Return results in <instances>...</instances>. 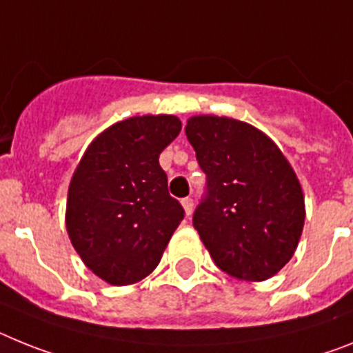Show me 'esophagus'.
Here are the masks:
<instances>
[{"label": "esophagus", "mask_w": 353, "mask_h": 353, "mask_svg": "<svg viewBox=\"0 0 353 353\" xmlns=\"http://www.w3.org/2000/svg\"><path fill=\"white\" fill-rule=\"evenodd\" d=\"M181 204H183V210H185L186 216H190V214H192V211H194V201H192L190 197H186L181 201Z\"/></svg>", "instance_id": "esophagus-1"}]
</instances>
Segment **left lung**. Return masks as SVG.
Instances as JSON below:
<instances>
[{
    "mask_svg": "<svg viewBox=\"0 0 353 353\" xmlns=\"http://www.w3.org/2000/svg\"><path fill=\"white\" fill-rule=\"evenodd\" d=\"M186 139L208 176L194 228L214 265L240 281H266L290 261L305 220L295 170L261 130L219 115H194Z\"/></svg>",
    "mask_w": 353,
    "mask_h": 353,
    "instance_id": "obj_1",
    "label": "left lung"
}]
</instances>
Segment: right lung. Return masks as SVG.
<instances>
[{"instance_id":"obj_1","label":"right lung","mask_w":353,"mask_h":353,"mask_svg":"<svg viewBox=\"0 0 353 353\" xmlns=\"http://www.w3.org/2000/svg\"><path fill=\"white\" fill-rule=\"evenodd\" d=\"M179 131V119L165 113L115 122L92 140L70 177L67 234L104 283L128 286L152 274L185 216L158 161Z\"/></svg>"}]
</instances>
